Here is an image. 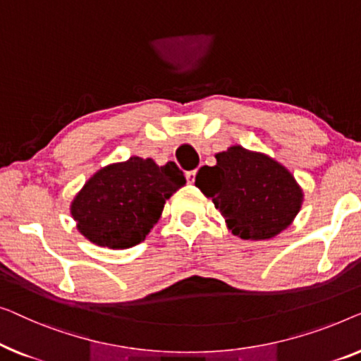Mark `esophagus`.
<instances>
[{"instance_id": "1", "label": "esophagus", "mask_w": 361, "mask_h": 361, "mask_svg": "<svg viewBox=\"0 0 361 361\" xmlns=\"http://www.w3.org/2000/svg\"><path fill=\"white\" fill-rule=\"evenodd\" d=\"M196 180V170H191V171H186V181L188 185H192Z\"/></svg>"}]
</instances>
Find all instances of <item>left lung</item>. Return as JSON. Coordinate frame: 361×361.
<instances>
[{
  "mask_svg": "<svg viewBox=\"0 0 361 361\" xmlns=\"http://www.w3.org/2000/svg\"><path fill=\"white\" fill-rule=\"evenodd\" d=\"M201 166L195 185L211 197L233 235L267 240L291 224L301 209L302 190L276 160L240 145Z\"/></svg>",
  "mask_w": 361,
  "mask_h": 361,
  "instance_id": "left-lung-1",
  "label": "left lung"
}]
</instances>
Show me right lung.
<instances>
[{
    "label": "right lung",
    "instance_id": "add662e5",
    "mask_svg": "<svg viewBox=\"0 0 361 361\" xmlns=\"http://www.w3.org/2000/svg\"><path fill=\"white\" fill-rule=\"evenodd\" d=\"M185 183V175L173 161L159 166L152 159L130 157L91 176L70 211L90 242L129 248L144 240L159 222L165 201Z\"/></svg>",
    "mask_w": 361,
    "mask_h": 361
}]
</instances>
